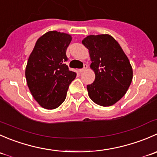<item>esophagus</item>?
<instances>
[{"label":"esophagus","mask_w":157,"mask_h":157,"mask_svg":"<svg viewBox=\"0 0 157 157\" xmlns=\"http://www.w3.org/2000/svg\"><path fill=\"white\" fill-rule=\"evenodd\" d=\"M87 68H88V66L86 65V64H84V67H83V68L79 69V72H83V71H86Z\"/></svg>","instance_id":"1"}]
</instances>
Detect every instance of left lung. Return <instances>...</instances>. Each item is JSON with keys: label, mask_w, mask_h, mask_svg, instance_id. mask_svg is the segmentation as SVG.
<instances>
[{"label": "left lung", "mask_w": 157, "mask_h": 157, "mask_svg": "<svg viewBox=\"0 0 157 157\" xmlns=\"http://www.w3.org/2000/svg\"><path fill=\"white\" fill-rule=\"evenodd\" d=\"M82 43L88 48L95 80L87 85L90 99L101 106H111L125 95L133 70L118 42L109 34L90 35Z\"/></svg>", "instance_id": "obj_1"}]
</instances>
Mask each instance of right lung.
<instances>
[{
  "mask_svg": "<svg viewBox=\"0 0 157 157\" xmlns=\"http://www.w3.org/2000/svg\"><path fill=\"white\" fill-rule=\"evenodd\" d=\"M71 40L67 33L47 32L38 39L30 54L25 75L32 96L42 108L59 107L65 100L70 83L77 76L64 64Z\"/></svg>",
  "mask_w": 157,
  "mask_h": 157,
  "instance_id": "right-lung-1",
  "label": "right lung"
}]
</instances>
